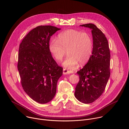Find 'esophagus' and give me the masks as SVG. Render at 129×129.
Returning <instances> with one entry per match:
<instances>
[{"mask_svg": "<svg viewBox=\"0 0 129 129\" xmlns=\"http://www.w3.org/2000/svg\"><path fill=\"white\" fill-rule=\"evenodd\" d=\"M71 73V71L66 69V68H64L63 69V74L64 75H68V74H70V73Z\"/></svg>", "mask_w": 129, "mask_h": 129, "instance_id": "obj_1", "label": "esophagus"}]
</instances>
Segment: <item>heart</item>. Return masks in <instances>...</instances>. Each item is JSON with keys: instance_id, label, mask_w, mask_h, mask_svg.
Listing matches in <instances>:
<instances>
[{"instance_id": "heart-1", "label": "heart", "mask_w": 129, "mask_h": 129, "mask_svg": "<svg viewBox=\"0 0 129 129\" xmlns=\"http://www.w3.org/2000/svg\"><path fill=\"white\" fill-rule=\"evenodd\" d=\"M58 39L52 38L49 43V50L57 61H60L65 56L67 57L62 65L68 68H74L78 64L87 63L92 52L93 43L89 35L74 29H69L60 33Z\"/></svg>"}]
</instances>
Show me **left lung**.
I'll return each instance as SVG.
<instances>
[{
  "label": "left lung",
  "instance_id": "8db88e82",
  "mask_svg": "<svg viewBox=\"0 0 129 129\" xmlns=\"http://www.w3.org/2000/svg\"><path fill=\"white\" fill-rule=\"evenodd\" d=\"M80 26L91 29L93 49L87 63L77 72L80 81L75 95L80 102L90 104L99 99L105 89L110 76V52L105 35L95 25L88 23Z\"/></svg>",
  "mask_w": 129,
  "mask_h": 129
}]
</instances>
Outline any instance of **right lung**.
<instances>
[{"instance_id": "obj_1", "label": "right lung", "mask_w": 129, "mask_h": 129, "mask_svg": "<svg viewBox=\"0 0 129 129\" xmlns=\"http://www.w3.org/2000/svg\"><path fill=\"white\" fill-rule=\"evenodd\" d=\"M61 29L41 25L30 30L19 46L18 70L26 93L40 104L50 102L56 95L57 84L62 76L49 50L50 37Z\"/></svg>"}]
</instances>
